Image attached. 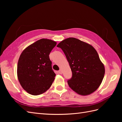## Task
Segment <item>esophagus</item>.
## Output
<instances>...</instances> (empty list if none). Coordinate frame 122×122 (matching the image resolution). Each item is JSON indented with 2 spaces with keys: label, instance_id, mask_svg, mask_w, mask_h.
<instances>
[{
  "label": "esophagus",
  "instance_id": "1",
  "mask_svg": "<svg viewBox=\"0 0 122 122\" xmlns=\"http://www.w3.org/2000/svg\"><path fill=\"white\" fill-rule=\"evenodd\" d=\"M58 72L59 74H62V71H61V70H59V71H58Z\"/></svg>",
  "mask_w": 122,
  "mask_h": 122
}]
</instances>
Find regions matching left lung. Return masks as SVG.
<instances>
[{
	"label": "left lung",
	"instance_id": "obj_1",
	"mask_svg": "<svg viewBox=\"0 0 122 122\" xmlns=\"http://www.w3.org/2000/svg\"><path fill=\"white\" fill-rule=\"evenodd\" d=\"M63 51L72 76L67 81L76 93L82 96L93 93L101 84L105 74L104 65L90 44L74 38L62 41L57 45Z\"/></svg>",
	"mask_w": 122,
	"mask_h": 122
}]
</instances>
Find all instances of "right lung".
Instances as JSON below:
<instances>
[{"label": "right lung", "mask_w": 122, "mask_h": 122, "mask_svg": "<svg viewBox=\"0 0 122 122\" xmlns=\"http://www.w3.org/2000/svg\"><path fill=\"white\" fill-rule=\"evenodd\" d=\"M52 40L42 39L25 48L17 65V76L23 89L32 95L42 94L49 89L55 74L49 54L56 46Z\"/></svg>", "instance_id": "1"}]
</instances>
